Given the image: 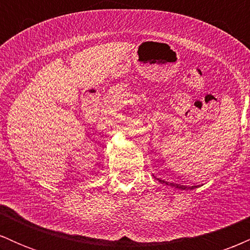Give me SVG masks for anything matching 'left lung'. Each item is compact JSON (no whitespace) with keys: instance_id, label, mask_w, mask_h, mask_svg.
Returning a JSON list of instances; mask_svg holds the SVG:
<instances>
[{"instance_id":"obj_1","label":"left lung","mask_w":250,"mask_h":250,"mask_svg":"<svg viewBox=\"0 0 250 250\" xmlns=\"http://www.w3.org/2000/svg\"><path fill=\"white\" fill-rule=\"evenodd\" d=\"M153 176H154V175H153ZM154 177H155V176H154ZM157 181H159V182H161V183H165V185L171 186V187H174V188L181 189V190H193V189L197 188L196 186H191V187H187V186L179 185V183H169V182H167V181H165V180H160V179H157Z\"/></svg>"}]
</instances>
